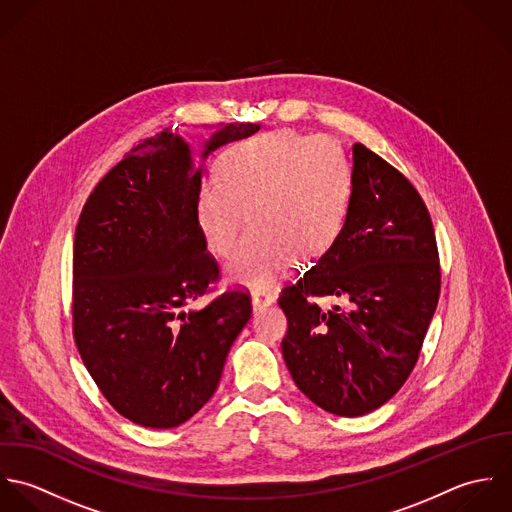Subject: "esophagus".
I'll return each mask as SVG.
<instances>
[{
	"label": "esophagus",
	"instance_id": "esophagus-1",
	"mask_svg": "<svg viewBox=\"0 0 512 512\" xmlns=\"http://www.w3.org/2000/svg\"><path fill=\"white\" fill-rule=\"evenodd\" d=\"M275 303V297L273 295H269V293H263V291H255L253 295H251V305H253V310L257 312V310H261V308L269 307V305H273Z\"/></svg>",
	"mask_w": 512,
	"mask_h": 512
}]
</instances>
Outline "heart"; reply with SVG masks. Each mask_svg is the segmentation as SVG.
<instances>
[{
	"mask_svg": "<svg viewBox=\"0 0 512 512\" xmlns=\"http://www.w3.org/2000/svg\"><path fill=\"white\" fill-rule=\"evenodd\" d=\"M350 192V168L334 142L275 130L223 152L219 176L198 184L196 225L207 249L225 257L247 217L251 229L225 271L233 283L267 289L293 257L314 259L336 241Z\"/></svg>",
	"mask_w": 512,
	"mask_h": 512,
	"instance_id": "1",
	"label": "heart"
}]
</instances>
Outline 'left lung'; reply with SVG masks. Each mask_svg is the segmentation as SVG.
Returning <instances> with one entry per match:
<instances>
[{"mask_svg":"<svg viewBox=\"0 0 512 512\" xmlns=\"http://www.w3.org/2000/svg\"><path fill=\"white\" fill-rule=\"evenodd\" d=\"M344 227L279 305L283 358L318 408L356 417L384 406L408 380L439 301L441 273L429 211L408 178L352 146ZM310 296L339 303L322 311Z\"/></svg>","mask_w":512,"mask_h":512,"instance_id":"1","label":"left lung"}]
</instances>
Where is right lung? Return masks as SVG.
Wrapping results in <instances>:
<instances>
[{"label":"right lung","instance_id":"right-lung-1","mask_svg":"<svg viewBox=\"0 0 512 512\" xmlns=\"http://www.w3.org/2000/svg\"><path fill=\"white\" fill-rule=\"evenodd\" d=\"M259 128L219 124L202 162ZM176 130L146 138L104 176L81 211L73 245L79 354L108 404L152 429L176 427L204 408L251 318L241 291L186 310L219 269L196 225L204 168Z\"/></svg>","mask_w":512,"mask_h":512}]
</instances>
